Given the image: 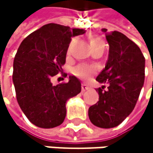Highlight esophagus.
Wrapping results in <instances>:
<instances>
[{
	"mask_svg": "<svg viewBox=\"0 0 153 153\" xmlns=\"http://www.w3.org/2000/svg\"><path fill=\"white\" fill-rule=\"evenodd\" d=\"M89 89V86H88L86 83H82V92H85Z\"/></svg>",
	"mask_w": 153,
	"mask_h": 153,
	"instance_id": "1",
	"label": "esophagus"
}]
</instances>
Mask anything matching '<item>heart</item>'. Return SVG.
<instances>
[{"label":"heart","mask_w":153,"mask_h":153,"mask_svg":"<svg viewBox=\"0 0 153 153\" xmlns=\"http://www.w3.org/2000/svg\"><path fill=\"white\" fill-rule=\"evenodd\" d=\"M101 43H104V42L100 38H93L90 42V45L94 46V45L101 44ZM93 71H94V69L87 65H79L72 70V72L76 76H78V77H81V78H87L88 76L93 73Z\"/></svg>","instance_id":"heart-1"}]
</instances>
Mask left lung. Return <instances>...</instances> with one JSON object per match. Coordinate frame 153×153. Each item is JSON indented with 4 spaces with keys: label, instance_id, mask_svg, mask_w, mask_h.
<instances>
[{
    "label": "left lung",
    "instance_id": "obj_1",
    "mask_svg": "<svg viewBox=\"0 0 153 153\" xmlns=\"http://www.w3.org/2000/svg\"><path fill=\"white\" fill-rule=\"evenodd\" d=\"M109 45L108 59L96 81L98 102L90 106L88 116L98 128L118 126L130 115L137 104L145 78V59L140 48L124 34L108 33L103 28ZM108 85L105 90L104 84Z\"/></svg>",
    "mask_w": 153,
    "mask_h": 153
}]
</instances>
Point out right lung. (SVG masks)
<instances>
[{
    "mask_svg": "<svg viewBox=\"0 0 153 153\" xmlns=\"http://www.w3.org/2000/svg\"><path fill=\"white\" fill-rule=\"evenodd\" d=\"M84 33V29L51 23L27 36L18 48L13 72L17 102L29 121L38 128L61 125L67 101L81 93V82L75 76L56 86L51 78L62 71L71 37Z\"/></svg>",
    "mask_w": 153,
    "mask_h": 153,
    "instance_id": "obj_1",
    "label": "right lung"
}]
</instances>
